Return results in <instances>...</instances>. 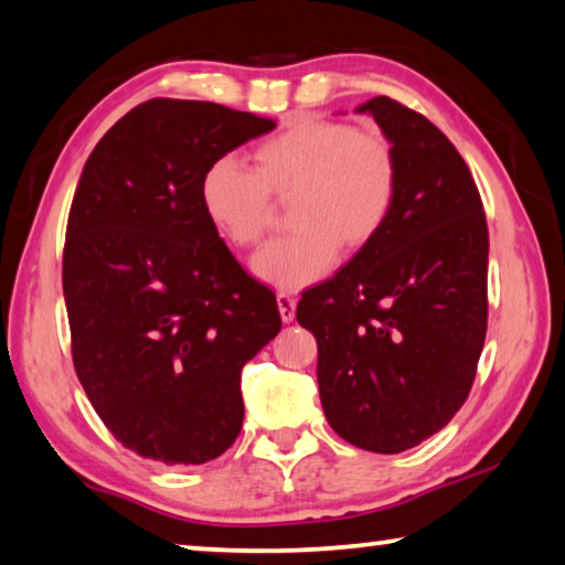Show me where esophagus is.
<instances>
[{
  "label": "esophagus",
  "instance_id": "34e87169",
  "mask_svg": "<svg viewBox=\"0 0 565 565\" xmlns=\"http://www.w3.org/2000/svg\"><path fill=\"white\" fill-rule=\"evenodd\" d=\"M276 303H279V313L284 323H291L296 317V299L291 294H279L276 296Z\"/></svg>",
  "mask_w": 565,
  "mask_h": 565
}]
</instances>
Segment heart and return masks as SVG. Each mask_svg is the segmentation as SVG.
I'll return each instance as SVG.
<instances>
[{
    "label": "heart",
    "mask_w": 565,
    "mask_h": 565,
    "mask_svg": "<svg viewBox=\"0 0 565 565\" xmlns=\"http://www.w3.org/2000/svg\"><path fill=\"white\" fill-rule=\"evenodd\" d=\"M256 169L236 157L206 167L199 202L209 222L234 246H254L269 228L271 196H294L299 232L266 244L252 271L281 291L323 279L341 242L359 248L381 234L398 194L394 147L376 131L347 121L303 119L256 149Z\"/></svg>",
    "instance_id": "b5f03b06"
}]
</instances>
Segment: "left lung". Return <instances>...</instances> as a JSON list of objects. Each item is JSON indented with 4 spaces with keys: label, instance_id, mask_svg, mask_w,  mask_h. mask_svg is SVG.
I'll return each mask as SVG.
<instances>
[{
    "label": "left lung",
    "instance_id": "left-lung-1",
    "mask_svg": "<svg viewBox=\"0 0 565 565\" xmlns=\"http://www.w3.org/2000/svg\"><path fill=\"white\" fill-rule=\"evenodd\" d=\"M394 147L398 194L376 238L306 291L319 394L343 441L401 454L434 436L471 391L489 319V226L476 181L424 114L388 97L356 107Z\"/></svg>",
    "mask_w": 565,
    "mask_h": 565
}]
</instances>
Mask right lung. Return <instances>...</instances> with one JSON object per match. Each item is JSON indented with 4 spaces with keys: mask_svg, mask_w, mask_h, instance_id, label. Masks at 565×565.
Returning a JSON list of instances; mask_svg holds the SVG:
<instances>
[{
    "mask_svg": "<svg viewBox=\"0 0 565 565\" xmlns=\"http://www.w3.org/2000/svg\"><path fill=\"white\" fill-rule=\"evenodd\" d=\"M274 127L214 102L149 99L82 169L62 262L72 359L104 426L141 458L199 466L242 431V369L281 317L218 238L199 184Z\"/></svg>",
    "mask_w": 565,
    "mask_h": 565,
    "instance_id": "right-lung-1",
    "label": "right lung"
}]
</instances>
